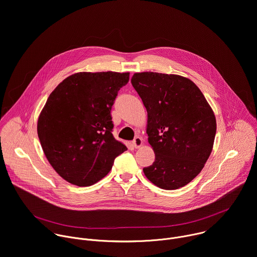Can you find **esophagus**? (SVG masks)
<instances>
[{"mask_svg": "<svg viewBox=\"0 0 257 257\" xmlns=\"http://www.w3.org/2000/svg\"><path fill=\"white\" fill-rule=\"evenodd\" d=\"M132 144H133V146H134L135 149H139V148H141L142 144H143L142 138H141V137H139V136L135 137V138H134V140L132 141Z\"/></svg>", "mask_w": 257, "mask_h": 257, "instance_id": "34e87169", "label": "esophagus"}]
</instances>
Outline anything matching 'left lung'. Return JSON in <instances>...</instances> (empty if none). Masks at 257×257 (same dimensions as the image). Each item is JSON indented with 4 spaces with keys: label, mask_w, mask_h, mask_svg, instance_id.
<instances>
[{
    "label": "left lung",
    "mask_w": 257,
    "mask_h": 257,
    "mask_svg": "<svg viewBox=\"0 0 257 257\" xmlns=\"http://www.w3.org/2000/svg\"><path fill=\"white\" fill-rule=\"evenodd\" d=\"M131 83L148 111L146 133L156 155L144 175L165 190L187 185L212 151L216 131L212 108L186 77L142 72L135 73Z\"/></svg>",
    "instance_id": "obj_1"
}]
</instances>
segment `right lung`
<instances>
[{"mask_svg":"<svg viewBox=\"0 0 257 257\" xmlns=\"http://www.w3.org/2000/svg\"><path fill=\"white\" fill-rule=\"evenodd\" d=\"M128 81V72H79L50 94L39 117L38 135L51 166L71 184L93 185L127 151L113 136L111 109Z\"/></svg>","mask_w":257,"mask_h":257,"instance_id":"right-lung-1","label":"right lung"}]
</instances>
